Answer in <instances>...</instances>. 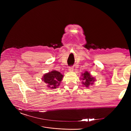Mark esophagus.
<instances>
[{
  "label": "esophagus",
  "mask_w": 131,
  "mask_h": 131,
  "mask_svg": "<svg viewBox=\"0 0 131 131\" xmlns=\"http://www.w3.org/2000/svg\"><path fill=\"white\" fill-rule=\"evenodd\" d=\"M73 70H74V67L73 66L69 67V69H68L69 72H73Z\"/></svg>",
  "instance_id": "esophagus-1"
}]
</instances>
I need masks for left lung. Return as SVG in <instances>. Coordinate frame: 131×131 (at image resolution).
I'll use <instances>...</instances> for the list:
<instances>
[{
    "instance_id": "8db88e82",
    "label": "left lung",
    "mask_w": 131,
    "mask_h": 131,
    "mask_svg": "<svg viewBox=\"0 0 131 131\" xmlns=\"http://www.w3.org/2000/svg\"><path fill=\"white\" fill-rule=\"evenodd\" d=\"M82 81V84H83L86 88H89L90 85H93V82L96 81V79L95 78L93 77L92 75H91L90 73L88 72V71H85V73H82L81 78H80Z\"/></svg>"
}]
</instances>
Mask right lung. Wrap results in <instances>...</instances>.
I'll list each match as a JSON object with an SVG mask.
<instances>
[{"mask_svg":"<svg viewBox=\"0 0 131 131\" xmlns=\"http://www.w3.org/2000/svg\"><path fill=\"white\" fill-rule=\"evenodd\" d=\"M63 75L57 70H52L43 75L41 80L47 84V88L55 89L60 85Z\"/></svg>","mask_w":131,"mask_h":131,"instance_id":"right-lung-1","label":"right lung"}]
</instances>
